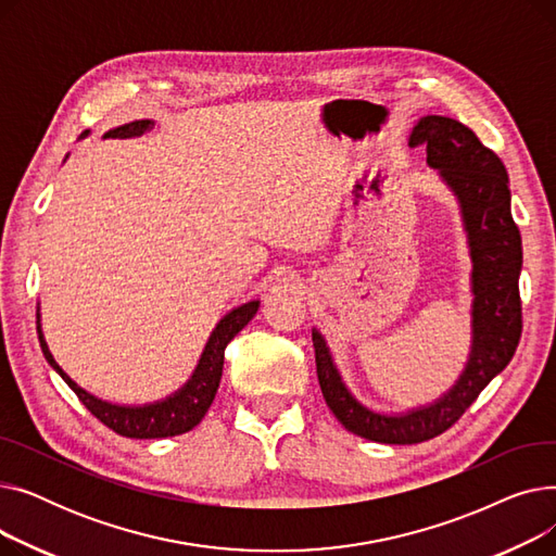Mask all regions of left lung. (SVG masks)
<instances>
[{"label":"left lung","mask_w":556,"mask_h":556,"mask_svg":"<svg viewBox=\"0 0 556 556\" xmlns=\"http://www.w3.org/2000/svg\"><path fill=\"white\" fill-rule=\"evenodd\" d=\"M410 146H426L428 164L440 168L462 204L473 258V352L457 386L442 401L410 415L386 417L367 410L349 394L327 342L313 331L317 381L331 413L349 432L381 444H419L446 432L491 378L509 365L522 333L518 290L522 245L511 218L503 160L469 126L440 114L424 116L410 135Z\"/></svg>","instance_id":"left-lung-1"}]
</instances>
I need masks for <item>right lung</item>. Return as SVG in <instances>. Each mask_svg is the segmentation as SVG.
Masks as SVG:
<instances>
[{
  "label": "right lung",
  "instance_id": "1",
  "mask_svg": "<svg viewBox=\"0 0 556 556\" xmlns=\"http://www.w3.org/2000/svg\"><path fill=\"white\" fill-rule=\"evenodd\" d=\"M149 128H151V122H132V124L110 130L108 137H135ZM256 308H258V302H248L239 308H233L229 315H225L218 323L216 331L212 333L207 346H204V354L198 363L195 374L191 376V381L175 396H170L162 403H155V405H143V407L110 405L105 401L94 399L92 394H87L72 381V378L61 367H58V363L53 361L49 346L42 338L40 327H38V338H40V346H42V354H45L47 363L63 376V381L74 390L78 401L103 426H108L116 434L130 437V440H157V437L182 434V432L191 430L193 426H198L202 421V417L207 415L210 405L218 392L220 376H223L225 346L256 315Z\"/></svg>",
  "mask_w": 556,
  "mask_h": 556
}]
</instances>
